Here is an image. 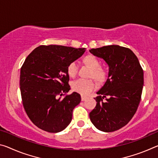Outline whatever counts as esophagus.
Wrapping results in <instances>:
<instances>
[{
  "label": "esophagus",
  "mask_w": 158,
  "mask_h": 158,
  "mask_svg": "<svg viewBox=\"0 0 158 158\" xmlns=\"http://www.w3.org/2000/svg\"><path fill=\"white\" fill-rule=\"evenodd\" d=\"M81 99L82 101H85V100L86 99V96H81Z\"/></svg>",
  "instance_id": "esophagus-1"
}]
</instances>
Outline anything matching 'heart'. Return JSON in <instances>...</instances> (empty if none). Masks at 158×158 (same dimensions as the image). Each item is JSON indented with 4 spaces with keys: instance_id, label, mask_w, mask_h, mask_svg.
<instances>
[{
    "instance_id": "obj_1",
    "label": "heart",
    "mask_w": 158,
    "mask_h": 158,
    "mask_svg": "<svg viewBox=\"0 0 158 158\" xmlns=\"http://www.w3.org/2000/svg\"><path fill=\"white\" fill-rule=\"evenodd\" d=\"M84 63L87 64L91 71L89 77H94L97 80H102L106 76V71L102 68L99 60L92 55H89L84 58ZM78 71V64L76 61H72L67 67V72L70 77H74ZM96 87V84L91 79H79L72 83V89L82 96H87Z\"/></svg>"
}]
</instances>
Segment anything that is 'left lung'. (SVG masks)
<instances>
[{"instance_id": "left-lung-1", "label": "left lung", "mask_w": 158, "mask_h": 158, "mask_svg": "<svg viewBox=\"0 0 158 158\" xmlns=\"http://www.w3.org/2000/svg\"><path fill=\"white\" fill-rule=\"evenodd\" d=\"M90 52L109 65L108 78L94 98L97 103L89 113L98 129L112 132L129 123L141 99L143 70L139 60L128 48L111 45Z\"/></svg>"}]
</instances>
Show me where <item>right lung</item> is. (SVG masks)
<instances>
[{"label":"right lung","mask_w":158,"mask_h":158,"mask_svg":"<svg viewBox=\"0 0 158 158\" xmlns=\"http://www.w3.org/2000/svg\"><path fill=\"white\" fill-rule=\"evenodd\" d=\"M84 52V48L41 45L27 57L19 78L22 101L27 116L39 129L57 133L71 122L81 96L77 92L67 94V67Z\"/></svg>","instance_id":"add662e5"}]
</instances>
